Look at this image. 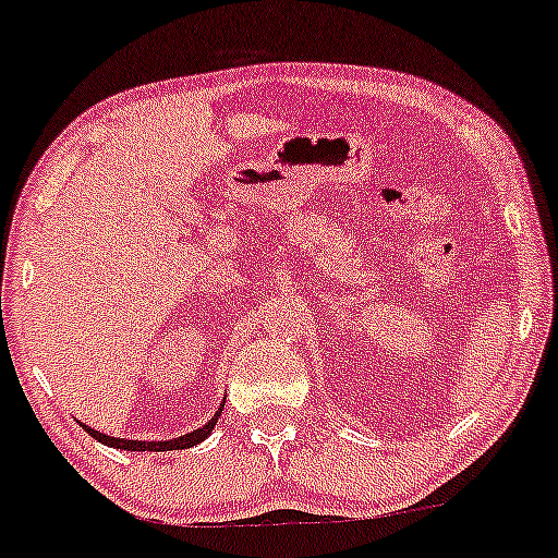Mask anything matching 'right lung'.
I'll return each instance as SVG.
<instances>
[{
    "label": "right lung",
    "instance_id": "add662e5",
    "mask_svg": "<svg viewBox=\"0 0 558 558\" xmlns=\"http://www.w3.org/2000/svg\"><path fill=\"white\" fill-rule=\"evenodd\" d=\"M220 412H222V409H220ZM220 412H217L215 417L207 422V425L198 427V430L185 433V435H181V438H172V440H128V438H112V435H105V433L94 430V427L83 425V422H81V425H83V430L92 435V438H96V440H99V444H105V446H110V448H123V451H178V448H191V446L202 444V440L207 438V435L215 430V422H217V417H220Z\"/></svg>",
    "mask_w": 558,
    "mask_h": 558
}]
</instances>
